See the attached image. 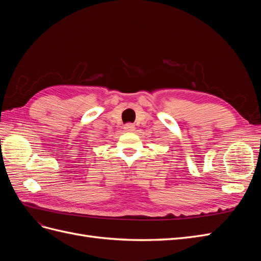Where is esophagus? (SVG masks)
<instances>
[{"label": "esophagus", "mask_w": 261, "mask_h": 261, "mask_svg": "<svg viewBox=\"0 0 261 261\" xmlns=\"http://www.w3.org/2000/svg\"><path fill=\"white\" fill-rule=\"evenodd\" d=\"M124 129H125V132L132 133V132H135L136 127H135V125H134V124H130V123H128V124H126V125L124 126Z\"/></svg>", "instance_id": "esophagus-1"}]
</instances>
